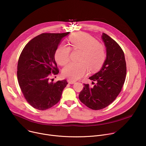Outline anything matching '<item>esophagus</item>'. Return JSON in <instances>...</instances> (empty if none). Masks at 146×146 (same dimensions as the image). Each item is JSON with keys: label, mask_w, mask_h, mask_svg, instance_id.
Listing matches in <instances>:
<instances>
[{"label": "esophagus", "mask_w": 146, "mask_h": 146, "mask_svg": "<svg viewBox=\"0 0 146 146\" xmlns=\"http://www.w3.org/2000/svg\"><path fill=\"white\" fill-rule=\"evenodd\" d=\"M68 82L69 83V84H74V83H75V82H76V81H75L71 80H68Z\"/></svg>", "instance_id": "obj_1"}]
</instances>
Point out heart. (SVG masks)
I'll return each instance as SVG.
<instances>
[{
    "mask_svg": "<svg viewBox=\"0 0 146 146\" xmlns=\"http://www.w3.org/2000/svg\"><path fill=\"white\" fill-rule=\"evenodd\" d=\"M69 41L74 49L82 50L80 57L81 62L72 63L65 66L62 74L71 80H77L86 74L88 70L99 69L105 59L106 53L103 46L90 35L79 33L71 36ZM71 48L66 44L60 45L56 50L55 58L60 65H65L70 59ZM88 65L87 66L86 65Z\"/></svg>",
    "mask_w": 146,
    "mask_h": 146,
    "instance_id": "1",
    "label": "heart"
}]
</instances>
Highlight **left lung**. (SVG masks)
Instances as JSON below:
<instances>
[{"label": "left lung", "instance_id": "obj_1", "mask_svg": "<svg viewBox=\"0 0 146 146\" xmlns=\"http://www.w3.org/2000/svg\"><path fill=\"white\" fill-rule=\"evenodd\" d=\"M102 38L106 47V58L101 69L89 79L94 87L84 84L79 99L90 109L100 110L108 106L120 93L127 74L125 55L119 44L105 33ZM92 83L94 82H92Z\"/></svg>", "mask_w": 146, "mask_h": 146}]
</instances>
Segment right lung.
Listing matches in <instances>:
<instances>
[{
  "mask_svg": "<svg viewBox=\"0 0 146 146\" xmlns=\"http://www.w3.org/2000/svg\"><path fill=\"white\" fill-rule=\"evenodd\" d=\"M69 32L41 33L27 44L19 56L17 78L21 91L33 108L40 110L51 108L60 99L68 84L66 80L51 81L59 73L55 54L62 38Z\"/></svg>",
  "mask_w": 146,
  "mask_h": 146,
  "instance_id": "right-lung-1",
  "label": "right lung"
}]
</instances>
